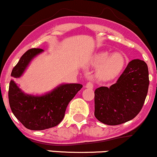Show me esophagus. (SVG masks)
<instances>
[{
	"instance_id": "34e87169",
	"label": "esophagus",
	"mask_w": 157,
	"mask_h": 157,
	"mask_svg": "<svg viewBox=\"0 0 157 157\" xmlns=\"http://www.w3.org/2000/svg\"><path fill=\"white\" fill-rule=\"evenodd\" d=\"M93 86H94V85H93V82L91 81L88 82L86 83V87L88 88V89H93Z\"/></svg>"
}]
</instances>
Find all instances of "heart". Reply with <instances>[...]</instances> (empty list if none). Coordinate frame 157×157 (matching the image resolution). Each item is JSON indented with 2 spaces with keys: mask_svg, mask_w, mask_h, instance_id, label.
<instances>
[{
  "mask_svg": "<svg viewBox=\"0 0 157 157\" xmlns=\"http://www.w3.org/2000/svg\"><path fill=\"white\" fill-rule=\"evenodd\" d=\"M94 63L101 65L98 72L100 77L111 79L121 71L124 66L125 59L121 53H115L110 55L108 52H101L96 55Z\"/></svg>",
  "mask_w": 157,
  "mask_h": 157,
  "instance_id": "obj_1",
  "label": "heart"
}]
</instances>
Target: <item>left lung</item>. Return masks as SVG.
<instances>
[{
	"mask_svg": "<svg viewBox=\"0 0 157 157\" xmlns=\"http://www.w3.org/2000/svg\"><path fill=\"white\" fill-rule=\"evenodd\" d=\"M148 86L145 62L132 60L115 84L95 89L94 116L107 125H118L133 119L144 105Z\"/></svg>",
	"mask_w": 157,
	"mask_h": 157,
	"instance_id": "1",
	"label": "left lung"
}]
</instances>
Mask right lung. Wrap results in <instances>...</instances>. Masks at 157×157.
Here are the masks:
<instances>
[{"label":"right lung","mask_w":157,"mask_h":157,"mask_svg":"<svg viewBox=\"0 0 157 157\" xmlns=\"http://www.w3.org/2000/svg\"><path fill=\"white\" fill-rule=\"evenodd\" d=\"M42 51L41 48H31L26 51L12 71V77H21L30 60ZM82 87L81 84H63L44 95L33 96L25 94L11 80L9 86V103L13 114L26 128L45 130L62 121L68 104Z\"/></svg>","instance_id":"right-lung-1"}]
</instances>
